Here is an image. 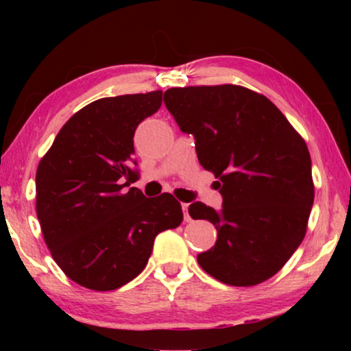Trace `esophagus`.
Masks as SVG:
<instances>
[{
  "label": "esophagus",
  "mask_w": 351,
  "mask_h": 351,
  "mask_svg": "<svg viewBox=\"0 0 351 351\" xmlns=\"http://www.w3.org/2000/svg\"><path fill=\"white\" fill-rule=\"evenodd\" d=\"M182 210H184V219H185V222H190L191 217L189 215V204H186V203L182 204Z\"/></svg>",
  "instance_id": "esophagus-1"
}]
</instances>
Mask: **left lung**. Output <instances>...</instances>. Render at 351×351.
<instances>
[{"instance_id":"obj_1","label":"left lung","mask_w":351,"mask_h":351,"mask_svg":"<svg viewBox=\"0 0 351 351\" xmlns=\"http://www.w3.org/2000/svg\"><path fill=\"white\" fill-rule=\"evenodd\" d=\"M165 104L195 137L199 165L213 172L222 209L199 201L191 219L217 228L198 254L206 273L230 286H256L289 261L305 237L315 186L308 148L265 95L234 84L171 88Z\"/></svg>"}]
</instances>
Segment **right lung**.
Segmentation results:
<instances>
[{
	"label": "right lung",
	"instance_id": "1",
	"mask_svg": "<svg viewBox=\"0 0 351 351\" xmlns=\"http://www.w3.org/2000/svg\"><path fill=\"white\" fill-rule=\"evenodd\" d=\"M161 102V90L95 100L64 124L40 161L43 237L57 265L80 286L113 291L132 281L156 234L184 220L171 193L147 198L136 186L126 189L137 166L134 132Z\"/></svg>",
	"mask_w": 351,
	"mask_h": 351
}]
</instances>
